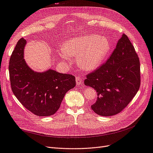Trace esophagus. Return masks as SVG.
<instances>
[{
  "label": "esophagus",
  "instance_id": "34e87169",
  "mask_svg": "<svg viewBox=\"0 0 153 153\" xmlns=\"http://www.w3.org/2000/svg\"><path fill=\"white\" fill-rule=\"evenodd\" d=\"M76 85H80L82 84V78H80V76H76Z\"/></svg>",
  "mask_w": 153,
  "mask_h": 153
}]
</instances>
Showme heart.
Listing matches in <instances>:
<instances>
[{
  "label": "heart",
  "instance_id": "obj_1",
  "mask_svg": "<svg viewBox=\"0 0 153 153\" xmlns=\"http://www.w3.org/2000/svg\"><path fill=\"white\" fill-rule=\"evenodd\" d=\"M110 50L108 39L97 34L75 36L62 45L60 57L71 61V56H77L80 67L87 71L99 67L107 57Z\"/></svg>",
  "mask_w": 153,
  "mask_h": 153
}]
</instances>
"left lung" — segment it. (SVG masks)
I'll list each match as a JSON object with an SVG mask.
<instances>
[{
	"label": "left lung",
	"instance_id": "8db88e82",
	"mask_svg": "<svg viewBox=\"0 0 153 153\" xmlns=\"http://www.w3.org/2000/svg\"><path fill=\"white\" fill-rule=\"evenodd\" d=\"M140 69L135 48L123 34L107 61L87 75L85 85L94 88L98 94L91 109L101 116L121 112L139 89Z\"/></svg>",
	"mask_w": 153,
	"mask_h": 153
}]
</instances>
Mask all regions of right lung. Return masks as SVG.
Returning a JSON list of instances; mask_svg holds the SVG:
<instances>
[{
  "instance_id": "add662e5",
  "label": "right lung",
  "mask_w": 153,
  "mask_h": 153,
  "mask_svg": "<svg viewBox=\"0 0 153 153\" xmlns=\"http://www.w3.org/2000/svg\"><path fill=\"white\" fill-rule=\"evenodd\" d=\"M26 43L24 38L18 41L10 60L11 89L27 110L38 116H50L58 110L66 92L75 86V77L51 69L32 70L24 59Z\"/></svg>"
}]
</instances>
